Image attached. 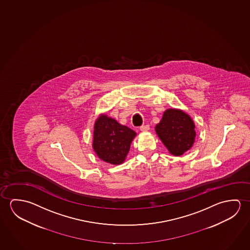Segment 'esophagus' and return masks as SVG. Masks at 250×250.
Here are the masks:
<instances>
[{"label": "esophagus", "mask_w": 250, "mask_h": 250, "mask_svg": "<svg viewBox=\"0 0 250 250\" xmlns=\"http://www.w3.org/2000/svg\"><path fill=\"white\" fill-rule=\"evenodd\" d=\"M149 129V125L148 124H145L140 127V130L141 131H147Z\"/></svg>", "instance_id": "34e87169"}]
</instances>
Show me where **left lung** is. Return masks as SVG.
<instances>
[{
    "label": "left lung",
    "mask_w": 250,
    "mask_h": 250,
    "mask_svg": "<svg viewBox=\"0 0 250 250\" xmlns=\"http://www.w3.org/2000/svg\"><path fill=\"white\" fill-rule=\"evenodd\" d=\"M155 130L165 147L176 156L188 150L194 142L195 131L193 121L189 115L178 109H167Z\"/></svg>",
    "instance_id": "8db88e82"
}]
</instances>
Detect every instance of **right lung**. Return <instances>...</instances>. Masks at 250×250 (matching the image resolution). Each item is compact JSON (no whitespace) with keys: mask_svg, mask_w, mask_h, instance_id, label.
<instances>
[{"mask_svg":"<svg viewBox=\"0 0 250 250\" xmlns=\"http://www.w3.org/2000/svg\"><path fill=\"white\" fill-rule=\"evenodd\" d=\"M135 135L127 126L107 115H101L95 124L94 150L104 162L118 165L126 158Z\"/></svg>","mask_w":250,"mask_h":250,"instance_id":"add662e5","label":"right lung"}]
</instances>
